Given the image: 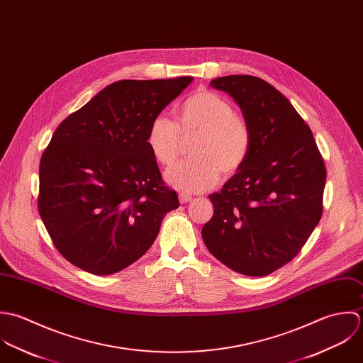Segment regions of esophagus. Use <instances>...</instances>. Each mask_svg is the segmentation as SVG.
Listing matches in <instances>:
<instances>
[{"label": "esophagus", "mask_w": 363, "mask_h": 363, "mask_svg": "<svg viewBox=\"0 0 363 363\" xmlns=\"http://www.w3.org/2000/svg\"><path fill=\"white\" fill-rule=\"evenodd\" d=\"M178 198H179V202H181V203H186V202H191V201H192V196H191V195H186V194H179Z\"/></svg>", "instance_id": "34e87169"}]
</instances>
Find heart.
<instances>
[{"instance_id":"heart-1","label":"heart","mask_w":363,"mask_h":363,"mask_svg":"<svg viewBox=\"0 0 363 363\" xmlns=\"http://www.w3.org/2000/svg\"><path fill=\"white\" fill-rule=\"evenodd\" d=\"M178 122L164 115L155 116L148 128L147 145L155 161L169 168L178 160L184 140L192 158L179 162L168 175V182L186 192H202L224 175L237 172L247 161L252 133L248 122L235 113L231 102L216 92L201 89L179 105Z\"/></svg>"}]
</instances>
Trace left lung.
<instances>
[{
  "instance_id": "left-lung-1",
  "label": "left lung",
  "mask_w": 363,
  "mask_h": 363,
  "mask_svg": "<svg viewBox=\"0 0 363 363\" xmlns=\"http://www.w3.org/2000/svg\"><path fill=\"white\" fill-rule=\"evenodd\" d=\"M211 86L230 94L252 133L244 165L209 195L208 250L230 269L267 277L290 262L323 215L325 165L313 133L289 99L254 75H227Z\"/></svg>"
}]
</instances>
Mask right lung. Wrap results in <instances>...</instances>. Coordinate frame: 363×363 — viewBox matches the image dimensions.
I'll return each mask as SVG.
<instances>
[{"label":"right lung","instance_id":"right-lung-1","mask_svg":"<svg viewBox=\"0 0 363 363\" xmlns=\"http://www.w3.org/2000/svg\"><path fill=\"white\" fill-rule=\"evenodd\" d=\"M192 77L122 79L67 116L45 148L38 209L57 251L94 275L132 265L179 206L147 133Z\"/></svg>","mask_w":363,"mask_h":363}]
</instances>
